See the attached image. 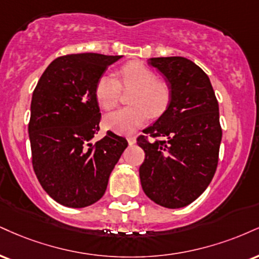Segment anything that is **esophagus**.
Returning <instances> with one entry per match:
<instances>
[{"label": "esophagus", "mask_w": 259, "mask_h": 259, "mask_svg": "<svg viewBox=\"0 0 259 259\" xmlns=\"http://www.w3.org/2000/svg\"><path fill=\"white\" fill-rule=\"evenodd\" d=\"M127 143H129L130 146L135 145V143H136V138H135V136H127Z\"/></svg>", "instance_id": "1"}]
</instances>
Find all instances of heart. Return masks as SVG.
I'll list each match as a JSON object with an SVG mask.
<instances>
[{
  "instance_id": "b5f03b06",
  "label": "heart",
  "mask_w": 259,
  "mask_h": 259,
  "mask_svg": "<svg viewBox=\"0 0 259 259\" xmlns=\"http://www.w3.org/2000/svg\"><path fill=\"white\" fill-rule=\"evenodd\" d=\"M118 80L105 73L95 84V99L104 110L117 105L121 89H133L129 102L133 106L120 108L105 116L108 129L118 134H130L139 129L151 116L158 117L166 110L171 90L164 80L155 79L148 67L140 64H127L118 71Z\"/></svg>"
}]
</instances>
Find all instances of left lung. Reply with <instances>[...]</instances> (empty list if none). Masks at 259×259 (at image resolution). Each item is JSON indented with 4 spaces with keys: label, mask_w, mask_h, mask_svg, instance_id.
Returning a JSON list of instances; mask_svg holds the SVG:
<instances>
[{
    "label": "left lung",
    "mask_w": 259,
    "mask_h": 259,
    "mask_svg": "<svg viewBox=\"0 0 259 259\" xmlns=\"http://www.w3.org/2000/svg\"><path fill=\"white\" fill-rule=\"evenodd\" d=\"M148 65L166 79L171 99L153 125L140 136L143 192L155 204L180 208L200 197L216 172L222 129L219 102L207 74L182 57L151 58Z\"/></svg>",
    "instance_id": "1"
}]
</instances>
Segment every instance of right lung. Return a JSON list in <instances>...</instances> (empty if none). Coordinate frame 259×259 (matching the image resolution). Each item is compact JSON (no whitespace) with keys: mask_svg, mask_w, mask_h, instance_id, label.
Instances as JSON below:
<instances>
[{"mask_svg":"<svg viewBox=\"0 0 259 259\" xmlns=\"http://www.w3.org/2000/svg\"><path fill=\"white\" fill-rule=\"evenodd\" d=\"M121 57H60L49 64L33 90L29 123L32 166L47 194L64 206L85 207L100 200L127 147L126 140L112 132L92 142L101 119L95 84Z\"/></svg>","mask_w":259,"mask_h":259,"instance_id":"add662e5","label":"right lung"}]
</instances>
